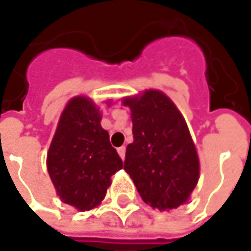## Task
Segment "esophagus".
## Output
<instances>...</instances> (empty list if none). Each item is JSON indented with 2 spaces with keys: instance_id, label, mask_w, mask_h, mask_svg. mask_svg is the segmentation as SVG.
<instances>
[{
  "instance_id": "esophagus-1",
  "label": "esophagus",
  "mask_w": 251,
  "mask_h": 251,
  "mask_svg": "<svg viewBox=\"0 0 251 251\" xmlns=\"http://www.w3.org/2000/svg\"><path fill=\"white\" fill-rule=\"evenodd\" d=\"M117 152H119V155H120L121 159H124V156H126V147H120V148H117Z\"/></svg>"
}]
</instances>
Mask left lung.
<instances>
[{
    "instance_id": "left-lung-1",
    "label": "left lung",
    "mask_w": 251,
    "mask_h": 251,
    "mask_svg": "<svg viewBox=\"0 0 251 251\" xmlns=\"http://www.w3.org/2000/svg\"><path fill=\"white\" fill-rule=\"evenodd\" d=\"M123 104L130 107L134 135L124 170L141 198L159 211L183 205L200 177L197 151L184 117L160 91L126 98Z\"/></svg>"
}]
</instances>
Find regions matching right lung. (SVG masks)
<instances>
[{"label":"right lung","mask_w":251,"mask_h":251,"mask_svg":"<svg viewBox=\"0 0 251 251\" xmlns=\"http://www.w3.org/2000/svg\"><path fill=\"white\" fill-rule=\"evenodd\" d=\"M100 120L89 98H74L64 109L47 152V170L58 197L79 211L98 207L110 177L123 169Z\"/></svg>","instance_id":"add662e5"}]
</instances>
